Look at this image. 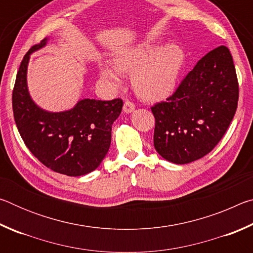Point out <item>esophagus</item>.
Here are the masks:
<instances>
[{
  "instance_id": "1",
  "label": "esophagus",
  "mask_w": 253,
  "mask_h": 253,
  "mask_svg": "<svg viewBox=\"0 0 253 253\" xmlns=\"http://www.w3.org/2000/svg\"><path fill=\"white\" fill-rule=\"evenodd\" d=\"M123 110H124V113L130 114L135 110V105L132 104L131 101H125V104H124V107H123Z\"/></svg>"
}]
</instances>
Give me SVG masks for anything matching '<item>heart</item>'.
I'll use <instances>...</instances> for the list:
<instances>
[{
    "instance_id": "b5f03b06",
    "label": "heart",
    "mask_w": 253,
    "mask_h": 253,
    "mask_svg": "<svg viewBox=\"0 0 253 253\" xmlns=\"http://www.w3.org/2000/svg\"><path fill=\"white\" fill-rule=\"evenodd\" d=\"M114 68L99 63L101 79L113 87L122 84L121 75L134 72L131 84L143 99L160 100L176 88L178 77L185 63V52L177 43L156 48L151 42H140L114 54Z\"/></svg>"
}]
</instances>
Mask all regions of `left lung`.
I'll return each mask as SVG.
<instances>
[{
    "instance_id": "1",
    "label": "left lung",
    "mask_w": 253,
    "mask_h": 253,
    "mask_svg": "<svg viewBox=\"0 0 253 253\" xmlns=\"http://www.w3.org/2000/svg\"><path fill=\"white\" fill-rule=\"evenodd\" d=\"M238 99L232 55L217 46L199 60L172 96L152 107L156 152L174 164L202 158L225 134Z\"/></svg>"
}]
</instances>
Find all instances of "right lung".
Instances as JSON below:
<instances>
[{"instance_id":"obj_1","label":"right lung","mask_w":253,"mask_h":253,"mask_svg":"<svg viewBox=\"0 0 253 253\" xmlns=\"http://www.w3.org/2000/svg\"><path fill=\"white\" fill-rule=\"evenodd\" d=\"M48 40L33 45L21 62L12 93L14 121L24 144L42 164L53 172L81 176L95 170L108 153L111 125L122 113L123 100L84 98L59 113L38 106L28 89V65L30 55Z\"/></svg>"}]
</instances>
